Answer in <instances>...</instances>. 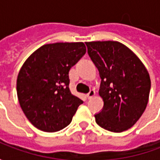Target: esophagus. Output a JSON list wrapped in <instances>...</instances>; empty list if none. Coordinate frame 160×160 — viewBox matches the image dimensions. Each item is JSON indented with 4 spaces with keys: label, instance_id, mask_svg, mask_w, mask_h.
I'll return each mask as SVG.
<instances>
[{
    "label": "esophagus",
    "instance_id": "esophagus-1",
    "mask_svg": "<svg viewBox=\"0 0 160 160\" xmlns=\"http://www.w3.org/2000/svg\"><path fill=\"white\" fill-rule=\"evenodd\" d=\"M94 96H95V91L94 90H91L90 92H89V93L87 94V98H92L94 97Z\"/></svg>",
    "mask_w": 160,
    "mask_h": 160
}]
</instances>
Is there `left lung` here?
Returning <instances> with one entry per match:
<instances>
[{"mask_svg":"<svg viewBox=\"0 0 160 160\" xmlns=\"http://www.w3.org/2000/svg\"><path fill=\"white\" fill-rule=\"evenodd\" d=\"M101 78L98 94L104 101L95 115L100 127L115 133L128 130L146 110L151 80L148 69L128 47L118 41L86 42Z\"/></svg>","mask_w":160,"mask_h":160,"instance_id":"8db88e82","label":"left lung"}]
</instances>
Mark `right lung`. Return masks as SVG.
Returning a JSON list of instances; mask_svg holds the SVG:
<instances>
[{"instance_id": "add662e5", "label": "right lung", "mask_w": 160, "mask_h": 160, "mask_svg": "<svg viewBox=\"0 0 160 160\" xmlns=\"http://www.w3.org/2000/svg\"><path fill=\"white\" fill-rule=\"evenodd\" d=\"M86 52L82 42L47 43L26 60L17 77V95L34 127L56 132L71 122L83 101L71 93L68 73Z\"/></svg>"}]
</instances>
